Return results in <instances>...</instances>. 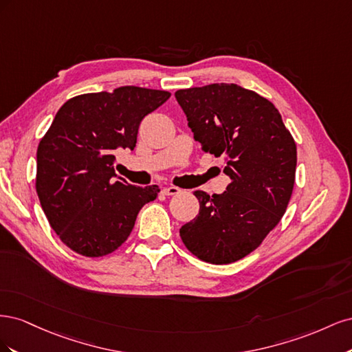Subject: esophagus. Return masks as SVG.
<instances>
[{"mask_svg":"<svg viewBox=\"0 0 352 352\" xmlns=\"http://www.w3.org/2000/svg\"><path fill=\"white\" fill-rule=\"evenodd\" d=\"M179 192H180V189L177 186H173V185L163 188V194L164 195H177Z\"/></svg>","mask_w":352,"mask_h":352,"instance_id":"esophagus-1","label":"esophagus"}]
</instances>
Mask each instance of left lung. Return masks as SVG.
Returning <instances> with one entry per match:
<instances>
[{"instance_id": "8db88e82", "label": "left lung", "mask_w": 352, "mask_h": 352, "mask_svg": "<svg viewBox=\"0 0 352 352\" xmlns=\"http://www.w3.org/2000/svg\"><path fill=\"white\" fill-rule=\"evenodd\" d=\"M202 151L223 157V194L195 190L198 216L180 228L185 247L211 264L235 263L278 226L295 184L296 144L278 109L235 83L176 91Z\"/></svg>"}]
</instances>
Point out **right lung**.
Masks as SVG:
<instances>
[{
  "label": "right lung",
  "instance_id": "1",
  "mask_svg": "<svg viewBox=\"0 0 352 352\" xmlns=\"http://www.w3.org/2000/svg\"><path fill=\"white\" fill-rule=\"evenodd\" d=\"M170 92L122 87L63 104L36 151V192L57 236L83 257H102L129 238L160 189L116 177L114 154L133 150L144 117Z\"/></svg>",
  "mask_w": 352,
  "mask_h": 352
}]
</instances>
